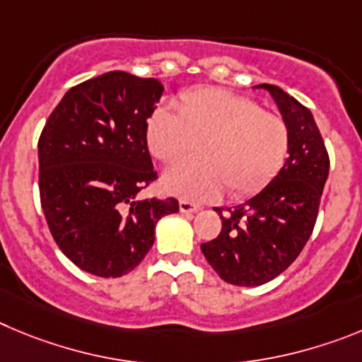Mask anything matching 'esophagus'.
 <instances>
[{"label": "esophagus", "mask_w": 362, "mask_h": 362, "mask_svg": "<svg viewBox=\"0 0 362 362\" xmlns=\"http://www.w3.org/2000/svg\"><path fill=\"white\" fill-rule=\"evenodd\" d=\"M178 207H180V213H185V214L198 213V211H200V205L193 204V202H189V200H180Z\"/></svg>", "instance_id": "esophagus-1"}]
</instances>
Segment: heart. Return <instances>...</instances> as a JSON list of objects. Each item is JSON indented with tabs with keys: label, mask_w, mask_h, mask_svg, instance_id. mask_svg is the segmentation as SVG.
I'll return each instance as SVG.
<instances>
[{
	"label": "heart",
	"mask_w": 362,
	"mask_h": 362,
	"mask_svg": "<svg viewBox=\"0 0 362 362\" xmlns=\"http://www.w3.org/2000/svg\"><path fill=\"white\" fill-rule=\"evenodd\" d=\"M148 148L164 164H180L200 148L204 162L171 168L164 187L184 200L258 193L283 168L288 128L258 103L221 88H197L178 97V112L160 106L146 129Z\"/></svg>",
	"instance_id": "obj_1"
}]
</instances>
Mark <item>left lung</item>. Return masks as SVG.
<instances>
[{"label": "left lung", "mask_w": 362, "mask_h": 362, "mask_svg": "<svg viewBox=\"0 0 362 362\" xmlns=\"http://www.w3.org/2000/svg\"><path fill=\"white\" fill-rule=\"evenodd\" d=\"M274 97L288 128V158L256 197L234 207H214L221 230L202 252L223 281L256 286L291 267L308 242L328 178L330 158L310 110L274 84H259Z\"/></svg>", "instance_id": "8db88e82"}]
</instances>
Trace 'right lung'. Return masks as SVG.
<instances>
[{"label":"right lung","mask_w":362,"mask_h":362,"mask_svg":"<svg viewBox=\"0 0 362 362\" xmlns=\"http://www.w3.org/2000/svg\"><path fill=\"white\" fill-rule=\"evenodd\" d=\"M164 86L108 71L70 88L37 142L39 197L63 254L100 278H120L144 259L177 198H141L157 180L148 119Z\"/></svg>","instance_id":"right-lung-1"}]
</instances>
